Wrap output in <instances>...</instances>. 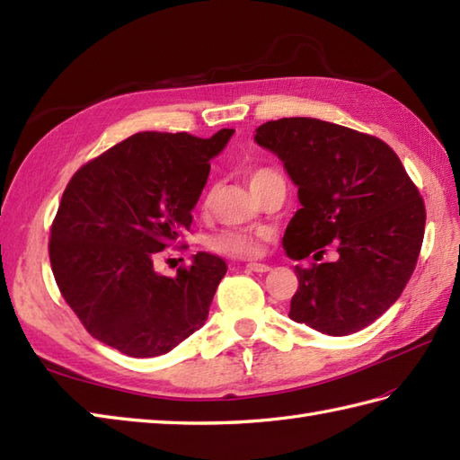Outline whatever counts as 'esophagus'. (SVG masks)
<instances>
[{
    "instance_id": "34e87169",
    "label": "esophagus",
    "mask_w": 460,
    "mask_h": 460,
    "mask_svg": "<svg viewBox=\"0 0 460 460\" xmlns=\"http://www.w3.org/2000/svg\"><path fill=\"white\" fill-rule=\"evenodd\" d=\"M245 269L252 270V272H269L270 270V267L265 265V262H247Z\"/></svg>"
}]
</instances>
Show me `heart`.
Masks as SVG:
<instances>
[{"instance_id":"obj_1","label":"heart","mask_w":460,"mask_h":460,"mask_svg":"<svg viewBox=\"0 0 460 460\" xmlns=\"http://www.w3.org/2000/svg\"><path fill=\"white\" fill-rule=\"evenodd\" d=\"M272 170L269 168H259L251 173V185H255L259 180L265 178ZM209 247L215 252H223V255L229 257H239V259H251L257 257L261 252V243L257 235L247 231H223L217 235L209 239Z\"/></svg>"}]
</instances>
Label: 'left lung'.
Returning <instances> with one entry per match:
<instances>
[{"instance_id":"obj_1","label":"left lung","mask_w":460,"mask_h":460,"mask_svg":"<svg viewBox=\"0 0 460 460\" xmlns=\"http://www.w3.org/2000/svg\"><path fill=\"white\" fill-rule=\"evenodd\" d=\"M298 188L302 208L282 245L295 261L298 290L288 316L328 336L369 326L402 296L425 235V203L402 160L371 134L318 119H280L257 128Z\"/></svg>"}]
</instances>
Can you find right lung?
<instances>
[{"instance_id":"obj_1","label":"right lung","mask_w":460,"mask_h":460,"mask_svg":"<svg viewBox=\"0 0 460 460\" xmlns=\"http://www.w3.org/2000/svg\"><path fill=\"white\" fill-rule=\"evenodd\" d=\"M231 136L140 132L75 172L51 225L49 259L93 338L130 358H154L205 324L225 261L198 252L173 279L158 275L154 261L181 245L209 160Z\"/></svg>"}]
</instances>
